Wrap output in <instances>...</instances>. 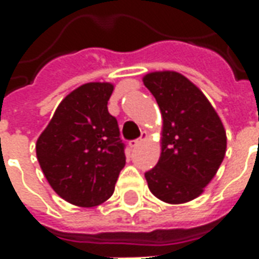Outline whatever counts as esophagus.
<instances>
[{
	"label": "esophagus",
	"instance_id": "34e87169",
	"mask_svg": "<svg viewBox=\"0 0 259 259\" xmlns=\"http://www.w3.org/2000/svg\"><path fill=\"white\" fill-rule=\"evenodd\" d=\"M147 139H148V133H147V132H143L140 136V139H137V140H132L129 143V146L132 147V148H136V147L140 146L141 143H143L144 140H147Z\"/></svg>",
	"mask_w": 259,
	"mask_h": 259
}]
</instances>
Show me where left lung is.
<instances>
[{
    "label": "left lung",
    "mask_w": 259,
    "mask_h": 259,
    "mask_svg": "<svg viewBox=\"0 0 259 259\" xmlns=\"http://www.w3.org/2000/svg\"><path fill=\"white\" fill-rule=\"evenodd\" d=\"M143 83L162 115L161 157L146 172L148 189L168 204H185L204 193L226 154V130L204 93L182 73L151 72Z\"/></svg>",
    "instance_id": "1"
}]
</instances>
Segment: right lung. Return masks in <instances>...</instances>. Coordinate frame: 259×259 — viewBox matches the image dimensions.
Instances as JSON below:
<instances>
[{"mask_svg":"<svg viewBox=\"0 0 259 259\" xmlns=\"http://www.w3.org/2000/svg\"><path fill=\"white\" fill-rule=\"evenodd\" d=\"M113 84L93 81L61 101L36 143L42 174L57 194L91 208L113 194L126 163L118 120L108 112Z\"/></svg>","mask_w":259,"mask_h":259,"instance_id":"1","label":"right lung"}]
</instances>
